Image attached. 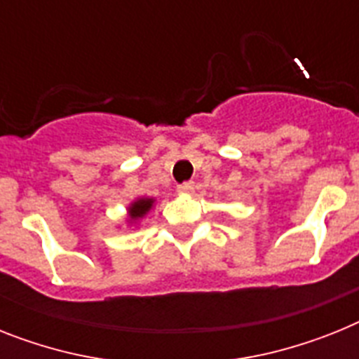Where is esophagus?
Segmentation results:
<instances>
[{
	"instance_id": "obj_1",
	"label": "esophagus",
	"mask_w": 359,
	"mask_h": 359,
	"mask_svg": "<svg viewBox=\"0 0 359 359\" xmlns=\"http://www.w3.org/2000/svg\"><path fill=\"white\" fill-rule=\"evenodd\" d=\"M194 189H195L194 182H184V184H180L179 188H177V191L182 195H189V194H194Z\"/></svg>"
}]
</instances>
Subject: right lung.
Instances as JSON below:
<instances>
[{
    "label": "right lung",
    "mask_w": 359,
    "mask_h": 359,
    "mask_svg": "<svg viewBox=\"0 0 359 359\" xmlns=\"http://www.w3.org/2000/svg\"><path fill=\"white\" fill-rule=\"evenodd\" d=\"M151 204H153L151 198H140V201H137L133 206L129 208V215H131V219H138V217L146 215V213L149 212Z\"/></svg>",
    "instance_id": "obj_1"
}]
</instances>
